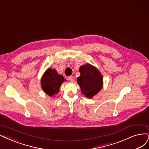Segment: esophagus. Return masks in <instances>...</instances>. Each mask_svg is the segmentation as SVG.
<instances>
[{
  "label": "esophagus",
  "mask_w": 149,
  "mask_h": 149,
  "mask_svg": "<svg viewBox=\"0 0 149 149\" xmlns=\"http://www.w3.org/2000/svg\"><path fill=\"white\" fill-rule=\"evenodd\" d=\"M68 79H69V80H70L71 82H74V77L70 76V77H69Z\"/></svg>",
  "instance_id": "34e87169"
}]
</instances>
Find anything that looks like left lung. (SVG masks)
<instances>
[{"label": "left lung", "instance_id": "left-lung-1", "mask_svg": "<svg viewBox=\"0 0 149 149\" xmlns=\"http://www.w3.org/2000/svg\"><path fill=\"white\" fill-rule=\"evenodd\" d=\"M80 75L77 79L81 93L91 99L100 92L103 86V77L95 66L89 63L82 65L79 68Z\"/></svg>", "mask_w": 149, "mask_h": 149}]
</instances>
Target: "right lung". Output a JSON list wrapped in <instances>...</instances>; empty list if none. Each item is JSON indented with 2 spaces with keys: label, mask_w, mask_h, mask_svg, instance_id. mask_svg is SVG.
Wrapping results in <instances>:
<instances>
[{
  "label": "right lung",
  "mask_w": 149,
  "mask_h": 149,
  "mask_svg": "<svg viewBox=\"0 0 149 149\" xmlns=\"http://www.w3.org/2000/svg\"><path fill=\"white\" fill-rule=\"evenodd\" d=\"M64 81V77L59 75L55 69L48 68L43 74L40 84L44 93L49 97L56 96L59 91V88Z\"/></svg>",
  "instance_id": "obj_1"
}]
</instances>
